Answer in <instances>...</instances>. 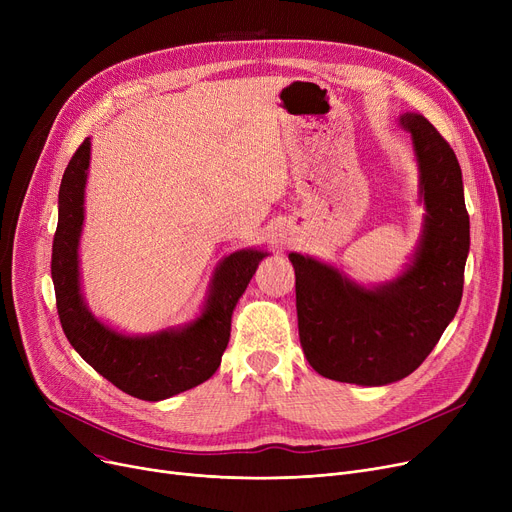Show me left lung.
Segmentation results:
<instances>
[{
	"mask_svg": "<svg viewBox=\"0 0 512 512\" xmlns=\"http://www.w3.org/2000/svg\"><path fill=\"white\" fill-rule=\"evenodd\" d=\"M415 145L427 207L421 247L409 270L380 288H361L334 267L290 253L297 276L301 346L324 378L384 386L413 373L434 351L463 297L469 213L459 159L419 114L400 118Z\"/></svg>",
	"mask_w": 512,
	"mask_h": 512,
	"instance_id": "left-lung-1",
	"label": "left lung"
}]
</instances>
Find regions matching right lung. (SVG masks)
Returning <instances> with one entry per match:
<instances>
[{
	"label": "right lung",
	"mask_w": 512,
	"mask_h": 512,
	"mask_svg": "<svg viewBox=\"0 0 512 512\" xmlns=\"http://www.w3.org/2000/svg\"><path fill=\"white\" fill-rule=\"evenodd\" d=\"M91 141L85 139L68 161L60 184L58 228L53 236L51 278L60 324L74 346L107 382L141 400H164L209 380L220 367L230 340L232 309L251 282L261 251H236L215 274L203 315L184 330L130 338L112 332L87 311L78 292V236Z\"/></svg>",
	"instance_id": "add662e5"
}]
</instances>
